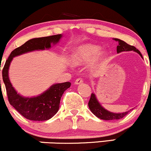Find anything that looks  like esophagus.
<instances>
[{
    "instance_id": "obj_1",
    "label": "esophagus",
    "mask_w": 151,
    "mask_h": 151,
    "mask_svg": "<svg viewBox=\"0 0 151 151\" xmlns=\"http://www.w3.org/2000/svg\"><path fill=\"white\" fill-rule=\"evenodd\" d=\"M83 83V80L81 78H78L76 79V81H75V84L76 85H79V84H81Z\"/></svg>"
}]
</instances>
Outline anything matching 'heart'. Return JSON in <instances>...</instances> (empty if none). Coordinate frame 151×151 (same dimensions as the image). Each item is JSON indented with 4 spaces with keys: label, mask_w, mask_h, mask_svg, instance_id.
I'll use <instances>...</instances> for the list:
<instances>
[{
    "label": "heart",
    "mask_w": 151,
    "mask_h": 151,
    "mask_svg": "<svg viewBox=\"0 0 151 151\" xmlns=\"http://www.w3.org/2000/svg\"><path fill=\"white\" fill-rule=\"evenodd\" d=\"M101 50V46L96 44L87 43L79 45L71 54L70 62L75 65H79L88 62L96 57L92 64L94 65H99L108 57L107 52Z\"/></svg>",
    "instance_id": "obj_1"
}]
</instances>
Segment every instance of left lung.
Listing matches in <instances>:
<instances>
[{"instance_id":"obj_1","label":"left lung","mask_w":151,"mask_h":151,"mask_svg":"<svg viewBox=\"0 0 151 151\" xmlns=\"http://www.w3.org/2000/svg\"><path fill=\"white\" fill-rule=\"evenodd\" d=\"M113 40H115L118 43V45H117V53H119L121 52H126V51H133L136 52L137 53H138L140 55V57L143 58L142 56V54L140 53V52L138 49H136L134 46H132V45H128V43H126V42H124L123 40H120L118 38H113ZM88 107L91 110V111L98 118H101V119L106 120V121H110V120H118L123 118V117L126 116L130 111H126V112L123 113H113L111 111H108L106 108H104L101 106V103H99V101H98L97 98L95 93L91 94V98H90V101L88 102Z\"/></svg>"}]
</instances>
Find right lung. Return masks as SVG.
Here are the masks:
<instances>
[{
	"label": "right lung",
	"mask_w": 151,
	"mask_h": 151,
	"mask_svg": "<svg viewBox=\"0 0 151 151\" xmlns=\"http://www.w3.org/2000/svg\"><path fill=\"white\" fill-rule=\"evenodd\" d=\"M62 36L61 34H58L30 39L11 52L3 67V80L6 86L10 104L22 116L30 121H47L55 116L59 110L60 98L64 91L70 88L71 83L70 82H65L53 84L38 96L25 97L18 93L16 89L13 87L8 76L10 65L13 58L16 56L34 50L50 49L51 48V44L53 45L57 44Z\"/></svg>",
	"instance_id": "add662e5"
}]
</instances>
